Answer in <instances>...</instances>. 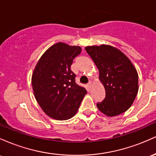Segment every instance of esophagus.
<instances>
[{
    "label": "esophagus",
    "mask_w": 156,
    "mask_h": 156,
    "mask_svg": "<svg viewBox=\"0 0 156 156\" xmlns=\"http://www.w3.org/2000/svg\"><path fill=\"white\" fill-rule=\"evenodd\" d=\"M92 82H89V83H88V87H92Z\"/></svg>",
    "instance_id": "1"
}]
</instances>
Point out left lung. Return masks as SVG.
Here are the masks:
<instances>
[{"instance_id": "left-lung-1", "label": "left lung", "mask_w": 156, "mask_h": 156, "mask_svg": "<svg viewBox=\"0 0 156 156\" xmlns=\"http://www.w3.org/2000/svg\"><path fill=\"white\" fill-rule=\"evenodd\" d=\"M86 51L99 70V79L105 98L97 107L108 117L126 112L139 90L138 73L130 60L121 51L108 44L87 46Z\"/></svg>"}]
</instances>
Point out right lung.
Here are the masks:
<instances>
[{
	"label": "right lung",
	"instance_id": "right-lung-1",
	"mask_svg": "<svg viewBox=\"0 0 156 156\" xmlns=\"http://www.w3.org/2000/svg\"><path fill=\"white\" fill-rule=\"evenodd\" d=\"M80 52L79 46L58 42L44 52L34 68L31 78L34 97L43 112L53 119L73 117L87 93L76 84V75L70 69Z\"/></svg>",
	"mask_w": 156,
	"mask_h": 156
}]
</instances>
